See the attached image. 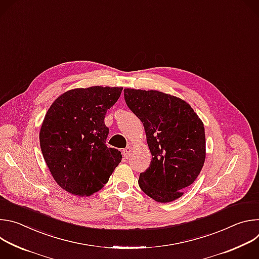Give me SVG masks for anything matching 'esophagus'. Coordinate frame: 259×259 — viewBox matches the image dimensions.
Masks as SVG:
<instances>
[{
	"mask_svg": "<svg viewBox=\"0 0 259 259\" xmlns=\"http://www.w3.org/2000/svg\"><path fill=\"white\" fill-rule=\"evenodd\" d=\"M131 150H132V146H131V145H127L126 149L123 150V155H124V157H125L126 159L129 158L130 153H131Z\"/></svg>",
	"mask_w": 259,
	"mask_h": 259,
	"instance_id": "esophagus-1",
	"label": "esophagus"
}]
</instances>
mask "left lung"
Instances as JSON below:
<instances>
[{
	"instance_id": "left-lung-1",
	"label": "left lung",
	"mask_w": 259,
	"mask_h": 259,
	"mask_svg": "<svg viewBox=\"0 0 259 259\" xmlns=\"http://www.w3.org/2000/svg\"><path fill=\"white\" fill-rule=\"evenodd\" d=\"M124 97L143 124L152 154L150 167L139 175L140 189L160 203L180 198L205 162L203 122L188 102L170 94L127 88Z\"/></svg>"
}]
</instances>
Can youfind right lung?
Masks as SVG:
<instances>
[{
	"instance_id": "1",
	"label": "right lung",
	"mask_w": 259,
	"mask_h": 259,
	"mask_svg": "<svg viewBox=\"0 0 259 259\" xmlns=\"http://www.w3.org/2000/svg\"><path fill=\"white\" fill-rule=\"evenodd\" d=\"M122 87L77 88L51 104L40 131L44 160L58 186L72 195L89 197L103 188L122 161L121 152L105 144L106 110Z\"/></svg>"
}]
</instances>
